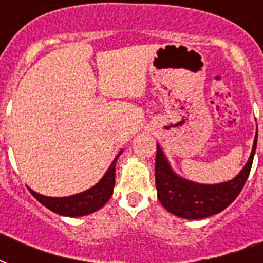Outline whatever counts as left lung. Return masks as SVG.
Listing matches in <instances>:
<instances>
[{"mask_svg":"<svg viewBox=\"0 0 263 263\" xmlns=\"http://www.w3.org/2000/svg\"><path fill=\"white\" fill-rule=\"evenodd\" d=\"M258 131L247 164L240 173L220 184H199L183 179L173 172L160 144H157L156 185L157 195L169 213L187 220H199L214 216L227 209L240 194L249 177L257 148Z\"/></svg>","mask_w":263,"mask_h":263,"instance_id":"1","label":"left lung"}]
</instances>
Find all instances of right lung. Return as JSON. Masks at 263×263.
Wrapping results in <instances>:
<instances>
[{
    "label": "right lung",
    "mask_w": 263,
    "mask_h": 263,
    "mask_svg": "<svg viewBox=\"0 0 263 263\" xmlns=\"http://www.w3.org/2000/svg\"><path fill=\"white\" fill-rule=\"evenodd\" d=\"M123 152L117 154L106 173L103 177L95 184L94 187H91L87 191L80 192L76 195L63 196V198H51V196L41 195L38 192L32 191L31 188L30 192L32 194L35 199L39 200L43 206H46L49 210L57 213L60 216L67 217H82L87 216L91 213L97 212L110 199L113 194V187H115V177H116V161Z\"/></svg>",
    "instance_id": "1"
}]
</instances>
